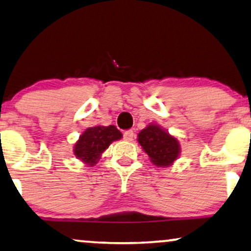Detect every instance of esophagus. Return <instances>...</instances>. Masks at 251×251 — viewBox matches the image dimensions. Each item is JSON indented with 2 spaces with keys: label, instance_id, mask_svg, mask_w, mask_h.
Instances as JSON below:
<instances>
[{
  "label": "esophagus",
  "instance_id": "1",
  "mask_svg": "<svg viewBox=\"0 0 251 251\" xmlns=\"http://www.w3.org/2000/svg\"><path fill=\"white\" fill-rule=\"evenodd\" d=\"M133 131L132 130H128V131H126L125 133H123V138H125V141L126 142H131L133 139Z\"/></svg>",
  "mask_w": 251,
  "mask_h": 251
}]
</instances>
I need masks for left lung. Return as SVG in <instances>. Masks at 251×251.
Listing matches in <instances>:
<instances>
[{"label": "left lung", "mask_w": 251, "mask_h": 251, "mask_svg": "<svg viewBox=\"0 0 251 251\" xmlns=\"http://www.w3.org/2000/svg\"><path fill=\"white\" fill-rule=\"evenodd\" d=\"M137 137L143 151L148 153L152 164L158 167L173 165L180 155L181 146L178 139L160 126L151 123L138 133Z\"/></svg>", "instance_id": "1"}]
</instances>
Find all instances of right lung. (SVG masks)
<instances>
[{
	"mask_svg": "<svg viewBox=\"0 0 251 251\" xmlns=\"http://www.w3.org/2000/svg\"><path fill=\"white\" fill-rule=\"evenodd\" d=\"M122 138L115 126H96L87 128L74 146V154L87 166H94L113 142Z\"/></svg>",
	"mask_w": 251,
	"mask_h": 251,
	"instance_id": "1",
	"label": "right lung"
}]
</instances>
